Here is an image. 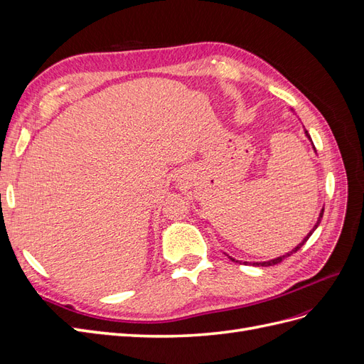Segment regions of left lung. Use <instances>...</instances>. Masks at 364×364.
Masks as SVG:
<instances>
[{
	"label": "left lung",
	"mask_w": 364,
	"mask_h": 364,
	"mask_svg": "<svg viewBox=\"0 0 364 364\" xmlns=\"http://www.w3.org/2000/svg\"><path fill=\"white\" fill-rule=\"evenodd\" d=\"M305 135L308 136V139H310L311 141V138H310V135H308V132L305 130ZM311 144H313V141H311ZM313 149H314V146H313ZM316 150V149H314ZM322 217H323V208H322V211H321V214H318V218H317V222H316V225H314V228L310 230V234H308L304 240H302V243H299V245H297L293 250H290L289 253H285V255H282V257H278V258H274V259H270V261H262V262H250L252 264V266H258V267H269V266H274V264H279L281 261H284L285 258H289L290 255H293V253H296L297 250H299L305 243H306V240L308 238H310L311 235H313V232H314V230L317 229V226L318 225H321V220H322ZM229 257V255H228ZM229 259H232V261H235L232 257H229ZM235 262H238V261H235ZM243 264H249L247 261H245Z\"/></svg>",
	"instance_id": "obj_1"
}]
</instances>
